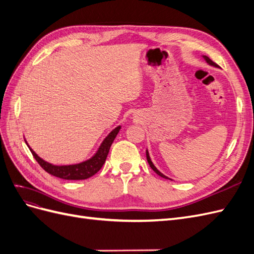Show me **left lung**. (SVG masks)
I'll return each mask as SVG.
<instances>
[{"instance_id":"1","label":"left lung","mask_w":254,"mask_h":254,"mask_svg":"<svg viewBox=\"0 0 254 254\" xmlns=\"http://www.w3.org/2000/svg\"><path fill=\"white\" fill-rule=\"evenodd\" d=\"M203 58L205 59V61H206V63L207 64H211V65H214V66H218L216 64H215V63H213V61L209 58V57H206V56H203ZM146 158H147V161H148V164L150 165V167L152 168V171L153 172H156L159 176H161V177H163V178H165V179H168L167 178V177L166 176H164L162 173H160L158 170H157V168H156V166L155 165H153L152 164V162H151V160H150V158H149V155H148V151H146Z\"/></svg>"}]
</instances>
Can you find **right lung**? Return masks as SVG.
Masks as SVG:
<instances>
[{
  "mask_svg": "<svg viewBox=\"0 0 254 254\" xmlns=\"http://www.w3.org/2000/svg\"><path fill=\"white\" fill-rule=\"evenodd\" d=\"M120 129H121V126L113 129L112 131L107 135V137L102 143L101 147L98 148L94 157H92L90 160L84 161V162H81L79 164L61 165V166L53 165L51 163H48L47 161L42 160L40 157H38L37 153L30 147H29V150L32 151L33 156L36 159L37 162L39 163V165L43 168V170L45 172H48L49 174L65 180H84L95 175L99 170H101L107 159V156H108L109 149L115 139V136H117V134L120 131Z\"/></svg>",
  "mask_w": 254,
  "mask_h": 254,
  "instance_id": "obj_1",
  "label": "right lung"
}]
</instances>
